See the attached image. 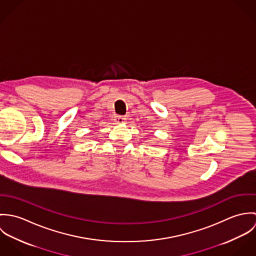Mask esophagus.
Here are the masks:
<instances>
[{"instance_id":"34e87169","label":"esophagus","mask_w":256,"mask_h":256,"mask_svg":"<svg viewBox=\"0 0 256 256\" xmlns=\"http://www.w3.org/2000/svg\"><path fill=\"white\" fill-rule=\"evenodd\" d=\"M114 120H115V122H116L117 124H124L125 121H126V118L123 117V116H116Z\"/></svg>"}]
</instances>
